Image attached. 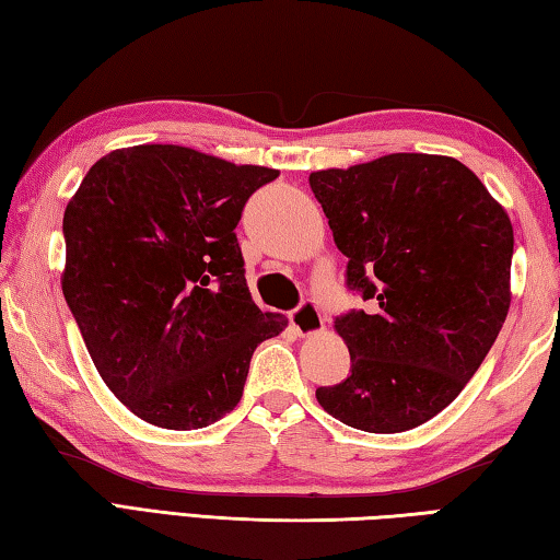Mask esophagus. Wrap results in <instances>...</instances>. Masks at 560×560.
<instances>
[{"instance_id": "34e87169", "label": "esophagus", "mask_w": 560, "mask_h": 560, "mask_svg": "<svg viewBox=\"0 0 560 560\" xmlns=\"http://www.w3.org/2000/svg\"><path fill=\"white\" fill-rule=\"evenodd\" d=\"M290 324L292 329L298 331L300 336H310L314 331H319L324 326V319H322V312L319 307H316L314 302H302L298 310L290 312Z\"/></svg>"}]
</instances>
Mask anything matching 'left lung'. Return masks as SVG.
Here are the masks:
<instances>
[{
  "label": "left lung",
  "mask_w": 560,
  "mask_h": 560,
  "mask_svg": "<svg viewBox=\"0 0 560 560\" xmlns=\"http://www.w3.org/2000/svg\"><path fill=\"white\" fill-rule=\"evenodd\" d=\"M310 187L368 310L336 316L351 375L316 387L343 424L397 434L448 407L510 310V217L456 158L393 153Z\"/></svg>",
  "instance_id": "8db88e82"
}]
</instances>
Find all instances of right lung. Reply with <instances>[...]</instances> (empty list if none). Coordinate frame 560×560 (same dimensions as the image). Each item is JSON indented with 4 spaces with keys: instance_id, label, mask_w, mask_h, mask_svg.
<instances>
[{
    "instance_id": "1",
    "label": "right lung",
    "mask_w": 560,
    "mask_h": 560,
    "mask_svg": "<svg viewBox=\"0 0 560 560\" xmlns=\"http://www.w3.org/2000/svg\"><path fill=\"white\" fill-rule=\"evenodd\" d=\"M280 173L183 145H133L90 167L62 217V294L119 402L161 429L214 424L244 395L260 312L236 226Z\"/></svg>"
}]
</instances>
